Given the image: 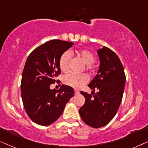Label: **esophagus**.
Listing matches in <instances>:
<instances>
[{
  "label": "esophagus",
  "instance_id": "obj_1",
  "mask_svg": "<svg viewBox=\"0 0 148 148\" xmlns=\"http://www.w3.org/2000/svg\"><path fill=\"white\" fill-rule=\"evenodd\" d=\"M79 93V91L78 90H76V89H75V94L78 95Z\"/></svg>",
  "mask_w": 148,
  "mask_h": 148
}]
</instances>
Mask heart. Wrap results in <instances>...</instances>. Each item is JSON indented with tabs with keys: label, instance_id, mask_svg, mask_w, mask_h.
<instances>
[{
	"label": "heart",
	"instance_id": "obj_1",
	"mask_svg": "<svg viewBox=\"0 0 148 148\" xmlns=\"http://www.w3.org/2000/svg\"><path fill=\"white\" fill-rule=\"evenodd\" d=\"M76 54L82 59L86 64H87V68L89 70H92L94 68L92 63L95 61V56L93 53L86 49H79L75 51ZM72 51H66L60 56L59 60V66L62 71H66L69 69V62H70ZM89 77L86 74H76L71 73L66 75L64 77V83L65 84L73 87V88H79L83 86L85 84L88 82Z\"/></svg>",
	"mask_w": 148,
	"mask_h": 148
}]
</instances>
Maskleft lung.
I'll return each instance as SVG.
<instances>
[{
  "mask_svg": "<svg viewBox=\"0 0 148 148\" xmlns=\"http://www.w3.org/2000/svg\"><path fill=\"white\" fill-rule=\"evenodd\" d=\"M97 53L100 61L99 71L88 85L94 95L81 91L85 103L79 110L83 121L95 128L107 125L115 116L125 84L124 69L117 55L106 47L97 50ZM97 89L99 92L95 94Z\"/></svg>",
  "mask_w": 148,
  "mask_h": 148,
  "instance_id": "1",
  "label": "left lung"
}]
</instances>
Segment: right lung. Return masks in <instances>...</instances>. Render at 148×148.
<instances>
[{
  "label": "right lung",
  "mask_w": 148,
  "mask_h": 148,
  "mask_svg": "<svg viewBox=\"0 0 148 148\" xmlns=\"http://www.w3.org/2000/svg\"><path fill=\"white\" fill-rule=\"evenodd\" d=\"M73 45L52 40L38 47L27 58L22 75V99L27 114L38 125L56 121L74 95V89L69 86L63 84L58 90L50 88L60 74V56Z\"/></svg>",
  "instance_id": "right-lung-1"
}]
</instances>
